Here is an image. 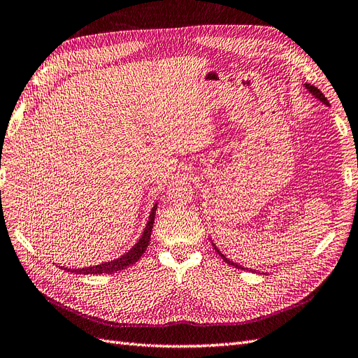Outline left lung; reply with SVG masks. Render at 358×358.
<instances>
[{
    "instance_id": "8db88e82",
    "label": "left lung",
    "mask_w": 358,
    "mask_h": 358,
    "mask_svg": "<svg viewBox=\"0 0 358 358\" xmlns=\"http://www.w3.org/2000/svg\"><path fill=\"white\" fill-rule=\"evenodd\" d=\"M304 87L306 88H308V91H309V93L312 94V96H315L316 99H318L320 101H322V103L324 105H327V106H330V103H329V100H327V97L321 93V91L318 90V88H316L315 85H310V84H304ZM213 248H214V250H216L219 255H220V257H222V259L224 261V262H227V264H229V265H232V267H236V268H241V270H244V267H241V265H238L237 262H232V261H229L227 257H224V255L216 248V246H214V243H213Z\"/></svg>"
}]
</instances>
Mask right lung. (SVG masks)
<instances>
[{"label": "right lung", "mask_w": 358, "mask_h": 358, "mask_svg": "<svg viewBox=\"0 0 358 358\" xmlns=\"http://www.w3.org/2000/svg\"><path fill=\"white\" fill-rule=\"evenodd\" d=\"M156 210H157V203L155 207H152V210L150 213L147 227H145L144 232H142L141 238L138 240L135 246L131 248L129 252L122 255V257H120L114 261H109V262H103V264H99V265H91V267H85V268H67V267H61V268L71 271V273H76V274H106V273L112 274V273H117L120 270H124V268L130 267V265H134L142 257V253H144L148 248L151 231H152V223H155Z\"/></svg>", "instance_id": "1"}]
</instances>
